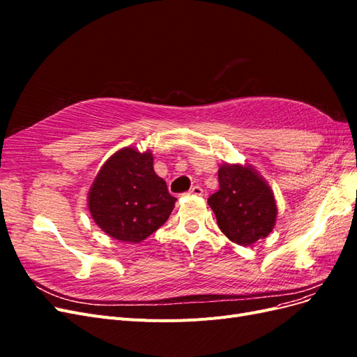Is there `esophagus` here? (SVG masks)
Instances as JSON below:
<instances>
[{
  "label": "esophagus",
  "mask_w": 357,
  "mask_h": 357,
  "mask_svg": "<svg viewBox=\"0 0 357 357\" xmlns=\"http://www.w3.org/2000/svg\"><path fill=\"white\" fill-rule=\"evenodd\" d=\"M188 195H192V197H202L204 195V190L201 186H193L190 188V190L188 192Z\"/></svg>",
  "instance_id": "esophagus-1"
}]
</instances>
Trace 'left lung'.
I'll return each instance as SVG.
<instances>
[{"label": "left lung", "mask_w": 357, "mask_h": 357, "mask_svg": "<svg viewBox=\"0 0 357 357\" xmlns=\"http://www.w3.org/2000/svg\"><path fill=\"white\" fill-rule=\"evenodd\" d=\"M220 231L232 243L252 245L273 232L277 205L271 188L252 165L219 168V190L208 198Z\"/></svg>", "instance_id": "8db88e82"}]
</instances>
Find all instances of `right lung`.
<instances>
[{"label":"right lung","mask_w":357,"mask_h":357,"mask_svg":"<svg viewBox=\"0 0 357 357\" xmlns=\"http://www.w3.org/2000/svg\"><path fill=\"white\" fill-rule=\"evenodd\" d=\"M177 198L156 176L152 152L117 150L96 174L88 195L93 222L114 240L139 243L164 225Z\"/></svg>","instance_id":"obj_1"}]
</instances>
